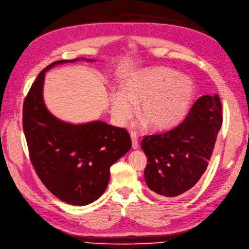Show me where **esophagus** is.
<instances>
[{"mask_svg":"<svg viewBox=\"0 0 249 249\" xmlns=\"http://www.w3.org/2000/svg\"><path fill=\"white\" fill-rule=\"evenodd\" d=\"M131 140H132V148L133 149L139 148V142H137L139 137H137L136 133H134V132H131Z\"/></svg>","mask_w":249,"mask_h":249,"instance_id":"1","label":"esophagus"}]
</instances>
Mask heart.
<instances>
[{
    "instance_id": "heart-1",
    "label": "heart",
    "mask_w": 249,
    "mask_h": 249,
    "mask_svg": "<svg viewBox=\"0 0 249 249\" xmlns=\"http://www.w3.org/2000/svg\"><path fill=\"white\" fill-rule=\"evenodd\" d=\"M194 84L185 75L177 74L166 67L149 68L131 75L123 85V92H114L110 98L112 115L119 125H124L134 113L153 130H166L184 118L194 96Z\"/></svg>"
}]
</instances>
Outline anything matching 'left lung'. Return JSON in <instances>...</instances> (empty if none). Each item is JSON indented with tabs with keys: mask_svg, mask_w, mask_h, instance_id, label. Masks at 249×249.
Here are the masks:
<instances>
[{
	"mask_svg": "<svg viewBox=\"0 0 249 249\" xmlns=\"http://www.w3.org/2000/svg\"><path fill=\"white\" fill-rule=\"evenodd\" d=\"M222 124L218 95H206L193 104L180 124L143 137L141 145L148 158L143 175L149 189L163 198L191 190L208 167Z\"/></svg>",
	"mask_w": 249,
	"mask_h": 249,
	"instance_id": "1",
	"label": "left lung"
}]
</instances>
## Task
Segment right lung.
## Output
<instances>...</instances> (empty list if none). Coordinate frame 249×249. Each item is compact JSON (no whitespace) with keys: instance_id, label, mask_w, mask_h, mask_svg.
I'll return each instance as SVG.
<instances>
[{"instance_id":"add662e5","label":"right lung","mask_w":249,"mask_h":249,"mask_svg":"<svg viewBox=\"0 0 249 249\" xmlns=\"http://www.w3.org/2000/svg\"><path fill=\"white\" fill-rule=\"evenodd\" d=\"M78 59L57 60L38 74L24 99L23 131L31 162L47 189L64 202L86 206L103 194L110 166L132 142L124 128L103 121L68 124L47 109L42 97L46 71Z\"/></svg>"}]
</instances>
